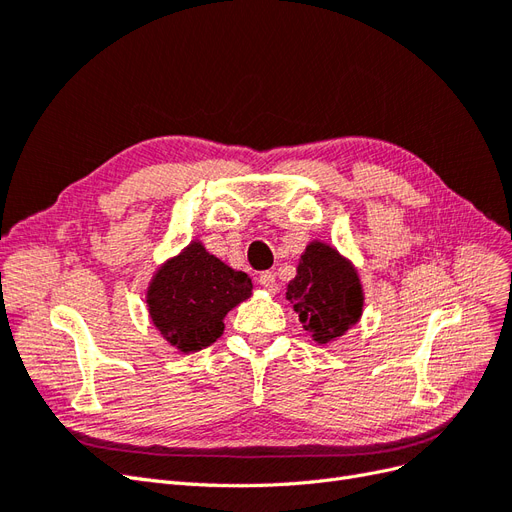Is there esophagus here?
I'll use <instances>...</instances> for the list:
<instances>
[{"instance_id":"esophagus-1","label":"esophagus","mask_w":512,"mask_h":512,"mask_svg":"<svg viewBox=\"0 0 512 512\" xmlns=\"http://www.w3.org/2000/svg\"><path fill=\"white\" fill-rule=\"evenodd\" d=\"M258 284H260L262 288H267L269 292H275V290H277L275 275H273L271 271H262V273L258 275Z\"/></svg>"}]
</instances>
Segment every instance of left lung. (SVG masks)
I'll list each match as a JSON object with an SVG mask.
<instances>
[{"label": "left lung", "instance_id": "obj_1", "mask_svg": "<svg viewBox=\"0 0 512 512\" xmlns=\"http://www.w3.org/2000/svg\"><path fill=\"white\" fill-rule=\"evenodd\" d=\"M286 299L318 344L342 337L363 314L359 275L335 247L320 241L305 247Z\"/></svg>", "mask_w": 512, "mask_h": 512}]
</instances>
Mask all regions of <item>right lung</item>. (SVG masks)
Instances as JSON below:
<instances>
[{
  "instance_id": "add662e5",
  "label": "right lung",
  "mask_w": 512,
  "mask_h": 512,
  "mask_svg": "<svg viewBox=\"0 0 512 512\" xmlns=\"http://www.w3.org/2000/svg\"><path fill=\"white\" fill-rule=\"evenodd\" d=\"M252 294V280L190 243L153 275L147 290L149 316L170 346L196 352L224 333V316Z\"/></svg>"
}]
</instances>
